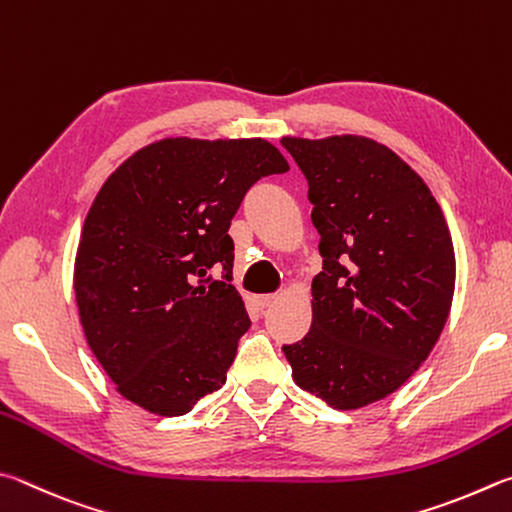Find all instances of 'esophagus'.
Listing matches in <instances>:
<instances>
[{"instance_id":"obj_1","label":"esophagus","mask_w":512,"mask_h":512,"mask_svg":"<svg viewBox=\"0 0 512 512\" xmlns=\"http://www.w3.org/2000/svg\"><path fill=\"white\" fill-rule=\"evenodd\" d=\"M276 301V294H261V297H256V303L261 308H267V306H272V303Z\"/></svg>"}]
</instances>
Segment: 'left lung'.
I'll list each match as a JSON object with an SVG mask.
<instances>
[{
    "mask_svg": "<svg viewBox=\"0 0 512 512\" xmlns=\"http://www.w3.org/2000/svg\"><path fill=\"white\" fill-rule=\"evenodd\" d=\"M281 143L308 179L324 258L310 333L283 353L303 391L360 409L400 389L441 337L454 297L450 229L420 175L382 143Z\"/></svg>",
    "mask_w": 512,
    "mask_h": 512,
    "instance_id": "obj_1",
    "label": "left lung"
}]
</instances>
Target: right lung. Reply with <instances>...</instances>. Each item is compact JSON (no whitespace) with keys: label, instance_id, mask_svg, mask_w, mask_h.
Segmentation results:
<instances>
[{"label":"right lung","instance_id":"add662e5","mask_svg":"<svg viewBox=\"0 0 512 512\" xmlns=\"http://www.w3.org/2000/svg\"><path fill=\"white\" fill-rule=\"evenodd\" d=\"M288 170L265 139L177 137L107 177L83 224L74 292L87 344L123 398L184 416L227 382L251 326L231 285V220L258 179Z\"/></svg>","mask_w":512,"mask_h":512}]
</instances>
